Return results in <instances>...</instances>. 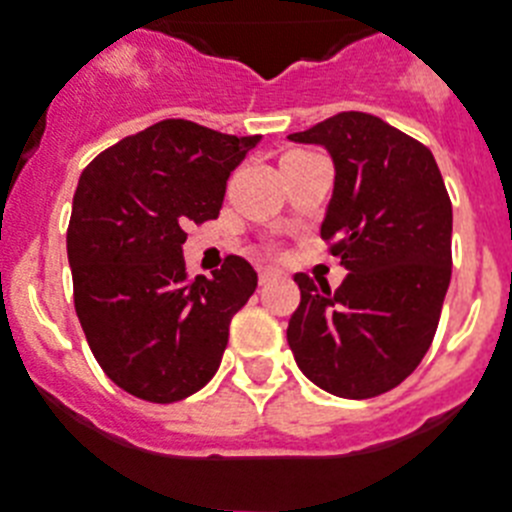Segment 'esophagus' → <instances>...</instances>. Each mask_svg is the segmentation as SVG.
<instances>
[{
    "label": "esophagus",
    "instance_id": "esophagus-1",
    "mask_svg": "<svg viewBox=\"0 0 512 512\" xmlns=\"http://www.w3.org/2000/svg\"><path fill=\"white\" fill-rule=\"evenodd\" d=\"M257 273H260V283H263V286H265V283L278 281V278L283 276V273L278 268H260V270H257Z\"/></svg>",
    "mask_w": 512,
    "mask_h": 512
}]
</instances>
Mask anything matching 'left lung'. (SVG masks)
<instances>
[{"label":"left lung","instance_id":"left-lung-1","mask_svg":"<svg viewBox=\"0 0 512 512\" xmlns=\"http://www.w3.org/2000/svg\"><path fill=\"white\" fill-rule=\"evenodd\" d=\"M294 143L328 148L336 184L320 236L349 276L296 273L302 302L289 346L309 380L341 398H375L419 367L450 286L453 205L427 145L364 111H341Z\"/></svg>","mask_w":512,"mask_h":512}]
</instances>
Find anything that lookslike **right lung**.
Instances as JSON below:
<instances>
[{
  "label": "right lung",
  "mask_w": 512,
  "mask_h": 512,
  "mask_svg": "<svg viewBox=\"0 0 512 512\" xmlns=\"http://www.w3.org/2000/svg\"><path fill=\"white\" fill-rule=\"evenodd\" d=\"M260 143L163 119L85 166L72 197L67 257L75 312L111 382L150 403L208 385L231 317L257 289L229 255L213 278L187 276V226L218 218L231 171Z\"/></svg>",
  "instance_id": "add662e5"
}]
</instances>
